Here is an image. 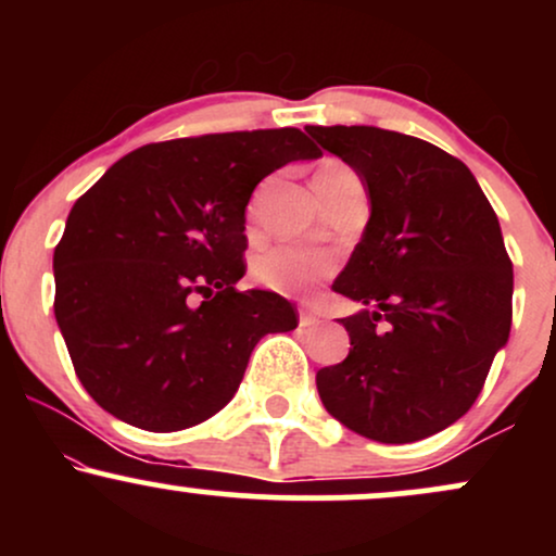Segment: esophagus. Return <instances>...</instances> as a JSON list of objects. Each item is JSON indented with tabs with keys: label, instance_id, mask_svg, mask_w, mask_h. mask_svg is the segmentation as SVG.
Instances as JSON below:
<instances>
[{
	"label": "esophagus",
	"instance_id": "esophagus-1",
	"mask_svg": "<svg viewBox=\"0 0 556 556\" xmlns=\"http://www.w3.org/2000/svg\"><path fill=\"white\" fill-rule=\"evenodd\" d=\"M298 321H300V327H303V329L318 327V316L311 308H300L298 311Z\"/></svg>",
	"mask_w": 556,
	"mask_h": 556
}]
</instances>
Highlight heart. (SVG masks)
Segmentation results:
<instances>
[{
	"mask_svg": "<svg viewBox=\"0 0 556 556\" xmlns=\"http://www.w3.org/2000/svg\"><path fill=\"white\" fill-rule=\"evenodd\" d=\"M348 172L350 169L342 167L340 162H327L318 169V175H348ZM331 271H334L331 256L298 245L271 248L256 261V269H253L261 285L274 292H285V295H305Z\"/></svg>",
	"mask_w": 556,
	"mask_h": 556,
	"instance_id": "heart-1",
	"label": "heart"
}]
</instances>
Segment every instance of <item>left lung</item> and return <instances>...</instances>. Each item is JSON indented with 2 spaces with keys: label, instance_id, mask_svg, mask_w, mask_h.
Instances as JSON below:
<instances>
[{
  "label": "left lung",
  "instance_id": "left-lung-1",
  "mask_svg": "<svg viewBox=\"0 0 556 556\" xmlns=\"http://www.w3.org/2000/svg\"><path fill=\"white\" fill-rule=\"evenodd\" d=\"M366 185L371 216L331 290L348 358L316 374L324 407L361 437L407 444L470 410L513 324L500 219L460 159L368 125L305 127Z\"/></svg>",
  "mask_w": 556,
  "mask_h": 556
}]
</instances>
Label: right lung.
<instances>
[{
	"label": "right lung",
	"instance_id": "1",
	"mask_svg": "<svg viewBox=\"0 0 556 556\" xmlns=\"http://www.w3.org/2000/svg\"><path fill=\"white\" fill-rule=\"evenodd\" d=\"M321 151L298 127L149 143L75 201L54 248V316L86 392L125 424L180 431L219 413L290 300L240 292L245 206Z\"/></svg>",
	"mask_w": 556,
	"mask_h": 556
}]
</instances>
